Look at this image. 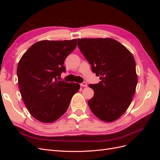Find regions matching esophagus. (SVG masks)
I'll return each mask as SVG.
<instances>
[{"mask_svg": "<svg viewBox=\"0 0 160 160\" xmlns=\"http://www.w3.org/2000/svg\"><path fill=\"white\" fill-rule=\"evenodd\" d=\"M81 87H82V88H86V87H88V84H87L86 82H83V83H82L80 84Z\"/></svg>", "mask_w": 160, "mask_h": 160, "instance_id": "esophagus-1", "label": "esophagus"}]
</instances>
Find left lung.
Wrapping results in <instances>:
<instances>
[{
  "mask_svg": "<svg viewBox=\"0 0 160 160\" xmlns=\"http://www.w3.org/2000/svg\"><path fill=\"white\" fill-rule=\"evenodd\" d=\"M77 45L101 80L89 85L94 96L88 101L93 113L111 122L119 119L132 103L138 83L133 55L119 42L111 38H78Z\"/></svg>",
  "mask_w": 160,
  "mask_h": 160,
  "instance_id": "obj_1",
  "label": "left lung"
}]
</instances>
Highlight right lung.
Here are the masks:
<instances>
[{"label":"right lung","mask_w":160,"mask_h":160,"mask_svg":"<svg viewBox=\"0 0 160 160\" xmlns=\"http://www.w3.org/2000/svg\"><path fill=\"white\" fill-rule=\"evenodd\" d=\"M76 46V38L40 41L18 62L17 77L22 99L31 115L41 122L52 123L60 118L79 90L78 83L57 80L65 71L66 57Z\"/></svg>","instance_id":"1"}]
</instances>
